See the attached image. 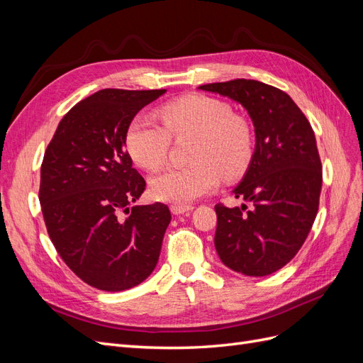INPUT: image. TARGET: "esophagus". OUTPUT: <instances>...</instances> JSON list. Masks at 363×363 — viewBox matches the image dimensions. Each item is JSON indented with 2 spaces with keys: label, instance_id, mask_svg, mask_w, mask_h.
I'll list each match as a JSON object with an SVG mask.
<instances>
[{
  "label": "esophagus",
  "instance_id": "34e87169",
  "mask_svg": "<svg viewBox=\"0 0 363 363\" xmlns=\"http://www.w3.org/2000/svg\"><path fill=\"white\" fill-rule=\"evenodd\" d=\"M194 208V206H183V204H172L171 206V212L174 215H183V213H188Z\"/></svg>",
  "mask_w": 363,
  "mask_h": 363
}]
</instances>
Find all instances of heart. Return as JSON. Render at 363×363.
Here are the masks:
<instances>
[{
  "mask_svg": "<svg viewBox=\"0 0 363 363\" xmlns=\"http://www.w3.org/2000/svg\"><path fill=\"white\" fill-rule=\"evenodd\" d=\"M164 127L148 116L131 121L125 145L139 167L156 171L167 162L171 136H195L188 167L171 168L150 183L155 199L188 204L212 192L221 179H236L251 163L255 142L247 121L233 115L230 104L207 95L192 94L162 107Z\"/></svg>",
  "mask_w": 363,
  "mask_h": 363,
  "instance_id": "heart-1",
  "label": "heart"
}]
</instances>
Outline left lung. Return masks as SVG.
<instances>
[{
	"mask_svg": "<svg viewBox=\"0 0 363 363\" xmlns=\"http://www.w3.org/2000/svg\"><path fill=\"white\" fill-rule=\"evenodd\" d=\"M199 89L239 103L256 135L250 167L232 191L252 207L215 206L216 252L239 274L269 276L294 259L315 221L323 184L315 133L292 98L274 86L236 79Z\"/></svg>",
	"mask_w": 363,
	"mask_h": 363,
	"instance_id": "1",
	"label": "left lung"
}]
</instances>
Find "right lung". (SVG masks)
Here are the masks:
<instances>
[{
	"mask_svg": "<svg viewBox=\"0 0 363 363\" xmlns=\"http://www.w3.org/2000/svg\"><path fill=\"white\" fill-rule=\"evenodd\" d=\"M164 92H95L63 116L43 156L39 201L51 242L77 277L100 291L138 286L157 265L171 212L162 203L130 207L145 180L125 135Z\"/></svg>",
	"mask_w": 363,
	"mask_h": 363,
	"instance_id": "add662e5",
	"label": "right lung"
}]
</instances>
